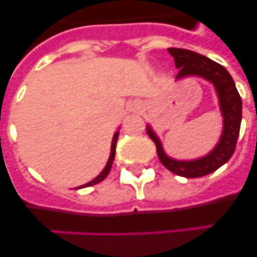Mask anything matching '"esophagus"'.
Returning a JSON list of instances; mask_svg holds the SVG:
<instances>
[{"label": "esophagus", "instance_id": "1", "mask_svg": "<svg viewBox=\"0 0 257 257\" xmlns=\"http://www.w3.org/2000/svg\"><path fill=\"white\" fill-rule=\"evenodd\" d=\"M134 109H135V110H136V106H134Z\"/></svg>", "mask_w": 257, "mask_h": 257}]
</instances>
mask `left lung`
<instances>
[{
  "mask_svg": "<svg viewBox=\"0 0 257 257\" xmlns=\"http://www.w3.org/2000/svg\"><path fill=\"white\" fill-rule=\"evenodd\" d=\"M167 50L174 58L175 67L179 69L176 79L198 76L210 81L215 86L219 97L220 110L224 118V128L216 147L205 157L193 161H178L170 158L169 156H166L158 136L152 130L151 126L147 127V133L156 144L158 158L166 169L184 178H201L216 171L224 163L228 162L234 153L242 121V100L231 76L219 63L190 50L175 47Z\"/></svg>",
  "mask_w": 257,
  "mask_h": 257,
  "instance_id": "1",
  "label": "left lung"
}]
</instances>
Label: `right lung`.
I'll return each instance as SVG.
<instances>
[{
  "label": "right lung",
  "instance_id": "obj_1",
  "mask_svg": "<svg viewBox=\"0 0 257 257\" xmlns=\"http://www.w3.org/2000/svg\"><path fill=\"white\" fill-rule=\"evenodd\" d=\"M118 134H119V133H118V131H117V133L114 134V136H113L112 148H110V156H109V160H108V162H106V166H105V167H104L103 171H101L100 174L97 175V176L94 179V180H91V181H90V183L85 184V185H81V187H78V189H79V188H86V187H91V185H95V184L103 181L104 179H105L106 176H108L109 171H110V169H112V163H113V160H114V156H115V145H117ZM76 189H77V188H76Z\"/></svg>",
  "mask_w": 257,
  "mask_h": 257
}]
</instances>
